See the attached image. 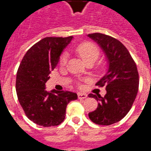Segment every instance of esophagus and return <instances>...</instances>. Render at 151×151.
I'll return each instance as SVG.
<instances>
[{"instance_id":"esophagus-1","label":"esophagus","mask_w":151,"mask_h":151,"mask_svg":"<svg viewBox=\"0 0 151 151\" xmlns=\"http://www.w3.org/2000/svg\"><path fill=\"white\" fill-rule=\"evenodd\" d=\"M78 97L79 99H84L87 97V95L85 94V93H78Z\"/></svg>"}]
</instances>
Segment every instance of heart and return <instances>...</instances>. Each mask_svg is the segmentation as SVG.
I'll list each match as a JSON object with an SVG mask.
<instances>
[{
  "mask_svg": "<svg viewBox=\"0 0 151 151\" xmlns=\"http://www.w3.org/2000/svg\"><path fill=\"white\" fill-rule=\"evenodd\" d=\"M76 52L85 63L89 60L95 61L99 55L98 47L95 44L90 42H85L78 45L76 47ZM66 61H67V54H64L60 59V65H65Z\"/></svg>",
  "mask_w": 151,
  "mask_h": 151,
  "instance_id": "heart-1",
  "label": "heart"
}]
</instances>
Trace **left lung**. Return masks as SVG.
Returning a JSON list of instances; mask_svg holds the SVG:
<instances>
[{
    "label": "left lung",
    "instance_id": "left-lung-1",
    "mask_svg": "<svg viewBox=\"0 0 151 151\" xmlns=\"http://www.w3.org/2000/svg\"><path fill=\"white\" fill-rule=\"evenodd\" d=\"M87 36L101 47L108 62L107 73L96 83L105 86L107 94L88 95L98 101V108L88 114L89 118L99 125H110L122 120L132 108L138 91V72L129 52L119 40L101 33Z\"/></svg>",
    "mask_w": 151,
    "mask_h": 151
}]
</instances>
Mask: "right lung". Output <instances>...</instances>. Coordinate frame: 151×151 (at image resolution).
<instances>
[{
    "instance_id": "add662e5",
    "label": "right lung",
    "mask_w": 151,
    "mask_h": 151,
    "mask_svg": "<svg viewBox=\"0 0 151 151\" xmlns=\"http://www.w3.org/2000/svg\"><path fill=\"white\" fill-rule=\"evenodd\" d=\"M73 38H44L28 50L18 67L16 78L18 101L26 116L41 126L62 123L68 104L78 99L73 92L56 90L49 92L45 89L49 73L56 67L61 53Z\"/></svg>"
}]
</instances>
